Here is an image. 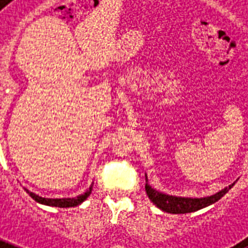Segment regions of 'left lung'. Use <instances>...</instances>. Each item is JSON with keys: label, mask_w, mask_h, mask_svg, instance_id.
I'll return each instance as SVG.
<instances>
[{"label": "left lung", "mask_w": 248, "mask_h": 248, "mask_svg": "<svg viewBox=\"0 0 248 248\" xmlns=\"http://www.w3.org/2000/svg\"><path fill=\"white\" fill-rule=\"evenodd\" d=\"M145 190L149 200L158 209H161L162 211H166V213H170V214H185V213H193V211L203 209L206 206L211 205V203L220 200L229 191V189H231L234 186V184H231L229 187H225V189H222L216 194H213L210 197H205V198H184V197L162 194L160 191L152 189L151 186L148 185V178H145Z\"/></svg>", "instance_id": "obj_1"}]
</instances>
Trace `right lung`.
<instances>
[{
    "label": "right lung",
    "mask_w": 248,
    "mask_h": 248,
    "mask_svg": "<svg viewBox=\"0 0 248 248\" xmlns=\"http://www.w3.org/2000/svg\"><path fill=\"white\" fill-rule=\"evenodd\" d=\"M92 186H93V184L88 187V190L86 193H83V194L78 197H74V198H43V197H39L31 193V191H29L28 189H25V190H26V193H29V196L31 197L32 200L37 201L39 203H43V205L55 206V207H74V206L80 205L83 201L87 200V197L91 194Z\"/></svg>",
    "instance_id": "obj_1"
}]
</instances>
